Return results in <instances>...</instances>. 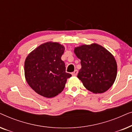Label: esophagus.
Instances as JSON below:
<instances>
[{
	"label": "esophagus",
	"mask_w": 132,
	"mask_h": 132,
	"mask_svg": "<svg viewBox=\"0 0 132 132\" xmlns=\"http://www.w3.org/2000/svg\"><path fill=\"white\" fill-rule=\"evenodd\" d=\"M77 73H78V70H75V71H74V72H73V73H71V75L73 76H76L77 75Z\"/></svg>",
	"instance_id": "esophagus-1"
}]
</instances>
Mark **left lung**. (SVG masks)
Here are the masks:
<instances>
[{
	"mask_svg": "<svg viewBox=\"0 0 132 132\" xmlns=\"http://www.w3.org/2000/svg\"><path fill=\"white\" fill-rule=\"evenodd\" d=\"M74 52L80 59L82 68L77 77L88 90L94 94L106 92L112 86L117 74L113 56L100 45H82Z\"/></svg>",
	"mask_w": 132,
	"mask_h": 132,
	"instance_id": "1",
	"label": "left lung"
}]
</instances>
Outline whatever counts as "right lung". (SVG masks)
Returning <instances> with one entry per match:
<instances>
[{"label": "right lung", "mask_w": 132, "mask_h": 132, "mask_svg": "<svg viewBox=\"0 0 132 132\" xmlns=\"http://www.w3.org/2000/svg\"><path fill=\"white\" fill-rule=\"evenodd\" d=\"M64 46L58 43L41 44L29 54L24 62L26 82L38 94L52 98L63 91L71 75L65 72L61 56Z\"/></svg>", "instance_id": "right-lung-1"}]
</instances>
